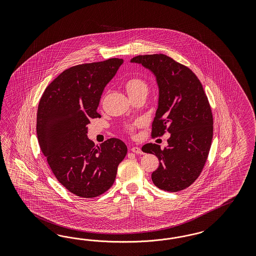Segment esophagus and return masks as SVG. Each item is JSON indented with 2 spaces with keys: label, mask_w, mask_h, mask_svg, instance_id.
<instances>
[{
  "label": "esophagus",
  "mask_w": 256,
  "mask_h": 256,
  "mask_svg": "<svg viewBox=\"0 0 256 256\" xmlns=\"http://www.w3.org/2000/svg\"><path fill=\"white\" fill-rule=\"evenodd\" d=\"M132 152H133V153H136V154H144V152L142 151V149L140 148H137V146H133V148H132Z\"/></svg>",
  "instance_id": "1"
}]
</instances>
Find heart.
Returning <instances> with one entry per match:
<instances>
[{"label":"heart","mask_w":256,"mask_h":256,"mask_svg":"<svg viewBox=\"0 0 256 256\" xmlns=\"http://www.w3.org/2000/svg\"><path fill=\"white\" fill-rule=\"evenodd\" d=\"M124 89H126V93L130 94V96H135L136 94L139 93L142 90H146L148 86H146V84L144 80H142V78L138 77H132L126 80ZM133 126H134V124L130 126L128 130H132Z\"/></svg>","instance_id":"heart-1"}]
</instances>
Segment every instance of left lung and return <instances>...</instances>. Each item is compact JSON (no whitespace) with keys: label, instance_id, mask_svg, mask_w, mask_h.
I'll use <instances>...</instances> for the list:
<instances>
[{"label":"left lung","instance_id":"8db88e82","mask_svg":"<svg viewBox=\"0 0 256 256\" xmlns=\"http://www.w3.org/2000/svg\"><path fill=\"white\" fill-rule=\"evenodd\" d=\"M130 62L140 64L156 78L158 105L152 137L170 134L164 149L151 142L142 148L160 160L152 181L166 192L182 190L198 178L210 153L213 116L208 96L194 72L167 55H139Z\"/></svg>","mask_w":256,"mask_h":256}]
</instances>
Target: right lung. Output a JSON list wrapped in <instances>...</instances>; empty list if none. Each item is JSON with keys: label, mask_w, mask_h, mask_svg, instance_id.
Masks as SVG:
<instances>
[{"label": "right lung", "mask_w": 256, "mask_h": 256, "mask_svg": "<svg viewBox=\"0 0 256 256\" xmlns=\"http://www.w3.org/2000/svg\"><path fill=\"white\" fill-rule=\"evenodd\" d=\"M123 62L110 58L72 66L48 84L39 101L41 151L57 180L82 198L107 192L128 152L121 140L110 138L96 146L87 137L90 119L100 117L96 108L102 92Z\"/></svg>", "instance_id": "1"}]
</instances>
